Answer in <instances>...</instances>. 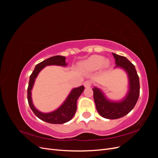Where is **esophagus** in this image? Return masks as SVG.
Listing matches in <instances>:
<instances>
[{"instance_id":"esophagus-1","label":"esophagus","mask_w":158,"mask_h":158,"mask_svg":"<svg viewBox=\"0 0 158 158\" xmlns=\"http://www.w3.org/2000/svg\"><path fill=\"white\" fill-rule=\"evenodd\" d=\"M84 85L85 88H89L92 85V82H90L89 80H86L84 82Z\"/></svg>"}]
</instances>
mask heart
Returning a JSON list of instances; mask_svg holds the SVG:
<instances>
[{
	"mask_svg": "<svg viewBox=\"0 0 158 158\" xmlns=\"http://www.w3.org/2000/svg\"><path fill=\"white\" fill-rule=\"evenodd\" d=\"M107 66L109 64L108 60H104V57L101 55H93L84 63L81 64V66L84 69L88 70H95L99 69L102 64Z\"/></svg>",
	"mask_w": 158,
	"mask_h": 158,
	"instance_id": "b5f03b06",
	"label": "heart"
}]
</instances>
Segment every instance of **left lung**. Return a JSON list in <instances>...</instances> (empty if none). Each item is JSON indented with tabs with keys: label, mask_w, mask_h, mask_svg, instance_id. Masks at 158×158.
<instances>
[{
	"label": "left lung",
	"mask_w": 158,
	"mask_h": 158,
	"mask_svg": "<svg viewBox=\"0 0 158 158\" xmlns=\"http://www.w3.org/2000/svg\"><path fill=\"white\" fill-rule=\"evenodd\" d=\"M112 54L115 59V67L123 69L128 74L129 90L127 96L121 102H111L99 89L94 87L92 89L95 106L100 115L106 118L117 119L125 116L135 107L140 95V82L135 65L125 56Z\"/></svg>",
	"instance_id": "obj_1"
}]
</instances>
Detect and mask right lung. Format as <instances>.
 <instances>
[{
	"mask_svg": "<svg viewBox=\"0 0 158 158\" xmlns=\"http://www.w3.org/2000/svg\"><path fill=\"white\" fill-rule=\"evenodd\" d=\"M65 59V56L56 55L50 57V58L37 64L32 74L30 75L29 84L27 87V101L32 111L41 120L51 124H63L73 118L76 111V108H77V106H76L77 100L80 95L84 92V85L74 88L59 108L55 110V111L48 113L40 112L33 106L31 99V89L38 74L45 66L49 65L65 66L67 64V63H66Z\"/></svg>",
	"mask_w": 158,
	"mask_h": 158,
	"instance_id": "obj_1",
	"label": "right lung"
}]
</instances>
